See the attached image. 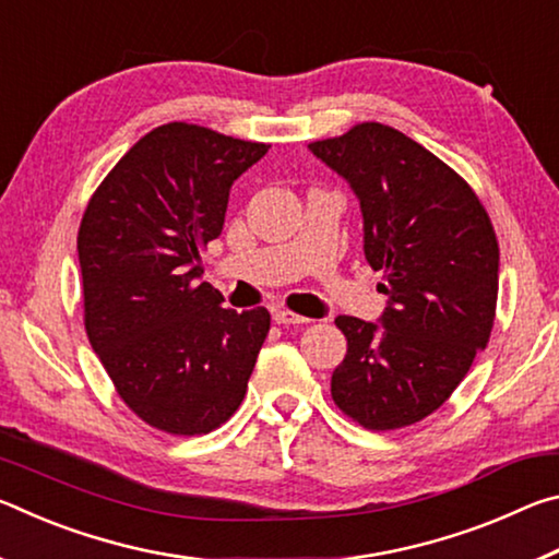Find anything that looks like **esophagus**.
<instances>
[{
  "instance_id": "1",
  "label": "esophagus",
  "mask_w": 559,
  "mask_h": 559,
  "mask_svg": "<svg viewBox=\"0 0 559 559\" xmlns=\"http://www.w3.org/2000/svg\"><path fill=\"white\" fill-rule=\"evenodd\" d=\"M273 320H276L278 325H302V323H308V318L293 313V310H273Z\"/></svg>"
}]
</instances>
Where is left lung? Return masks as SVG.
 I'll use <instances>...</instances> for the list:
<instances>
[{"label": "left lung", "mask_w": 559, "mask_h": 559, "mask_svg": "<svg viewBox=\"0 0 559 559\" xmlns=\"http://www.w3.org/2000/svg\"><path fill=\"white\" fill-rule=\"evenodd\" d=\"M310 153L353 187L365 259L384 271L380 323L337 316L347 355L330 392L349 419L390 431L449 400L488 345L498 300V239L453 169L382 122H359Z\"/></svg>", "instance_id": "8db88e82"}]
</instances>
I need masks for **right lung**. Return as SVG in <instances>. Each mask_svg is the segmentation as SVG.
I'll return each mask as SVG.
<instances>
[{
	"mask_svg": "<svg viewBox=\"0 0 559 559\" xmlns=\"http://www.w3.org/2000/svg\"><path fill=\"white\" fill-rule=\"evenodd\" d=\"M269 145L189 122L140 138L91 197L79 229L83 320L120 400L150 427H222L269 335L266 308L236 313L202 281L229 189Z\"/></svg>",
	"mask_w": 559,
	"mask_h": 559,
	"instance_id": "add662e5",
	"label": "right lung"
}]
</instances>
